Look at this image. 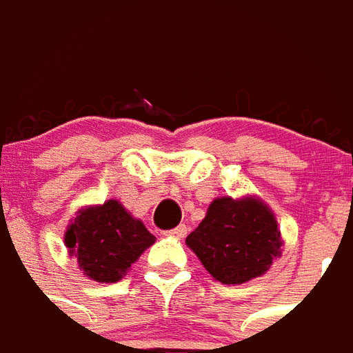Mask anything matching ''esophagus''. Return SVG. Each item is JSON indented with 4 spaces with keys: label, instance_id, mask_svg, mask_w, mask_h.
<instances>
[{
    "label": "esophagus",
    "instance_id": "34e87169",
    "mask_svg": "<svg viewBox=\"0 0 353 353\" xmlns=\"http://www.w3.org/2000/svg\"><path fill=\"white\" fill-rule=\"evenodd\" d=\"M186 232H188V228L184 226V224H179L176 228H172L167 232V236H171V237H176V239H181V237L186 236Z\"/></svg>",
    "mask_w": 353,
    "mask_h": 353
}]
</instances>
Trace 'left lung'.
I'll return each mask as SVG.
<instances>
[{
	"mask_svg": "<svg viewBox=\"0 0 353 353\" xmlns=\"http://www.w3.org/2000/svg\"><path fill=\"white\" fill-rule=\"evenodd\" d=\"M186 245L216 281L239 285L266 274L283 241L274 212L262 199L226 196L209 205Z\"/></svg>",
	"mask_w": 353,
	"mask_h": 353,
	"instance_id": "obj_1",
	"label": "left lung"
}]
</instances>
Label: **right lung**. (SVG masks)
I'll list each match as a JSON object with an SVG mask.
<instances>
[{
	"instance_id": "obj_1",
	"label": "right lung",
	"mask_w": 353,
	"mask_h": 353,
	"mask_svg": "<svg viewBox=\"0 0 353 353\" xmlns=\"http://www.w3.org/2000/svg\"><path fill=\"white\" fill-rule=\"evenodd\" d=\"M154 241L142 221L116 199L79 209L64 234L70 254L85 276L99 283L119 281Z\"/></svg>"
}]
</instances>
